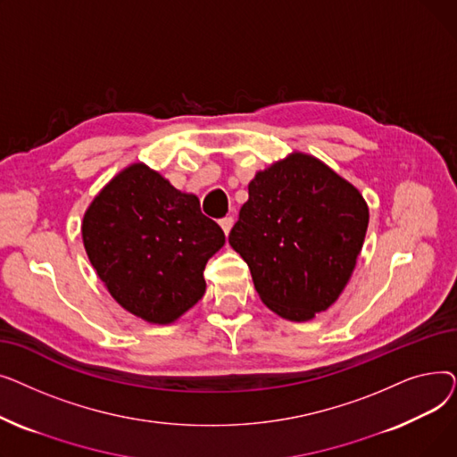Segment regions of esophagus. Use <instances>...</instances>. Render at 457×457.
Masks as SVG:
<instances>
[{"label":"esophagus","instance_id":"esophagus-1","mask_svg":"<svg viewBox=\"0 0 457 457\" xmlns=\"http://www.w3.org/2000/svg\"><path fill=\"white\" fill-rule=\"evenodd\" d=\"M233 216H224V219L220 220V226H222V229H224V233L226 235H229V231H231V228H233Z\"/></svg>","mask_w":457,"mask_h":457}]
</instances>
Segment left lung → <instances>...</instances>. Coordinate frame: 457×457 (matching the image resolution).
I'll use <instances>...</instances> for the list:
<instances>
[{"instance_id": "1", "label": "left lung", "mask_w": 457, "mask_h": 457, "mask_svg": "<svg viewBox=\"0 0 457 457\" xmlns=\"http://www.w3.org/2000/svg\"><path fill=\"white\" fill-rule=\"evenodd\" d=\"M367 228L361 192L317 157L295 152L250 181L229 245L248 262L265 305L305 322L345 291Z\"/></svg>"}]
</instances>
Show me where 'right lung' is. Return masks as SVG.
I'll use <instances>...</instances> for the list:
<instances>
[{
	"label": "right lung",
	"instance_id": "obj_1",
	"mask_svg": "<svg viewBox=\"0 0 457 457\" xmlns=\"http://www.w3.org/2000/svg\"><path fill=\"white\" fill-rule=\"evenodd\" d=\"M83 245L111 296L135 317L170 324L205 293L204 270L226 237L144 162L116 174L88 205Z\"/></svg>",
	"mask_w": 457,
	"mask_h": 457
}]
</instances>
